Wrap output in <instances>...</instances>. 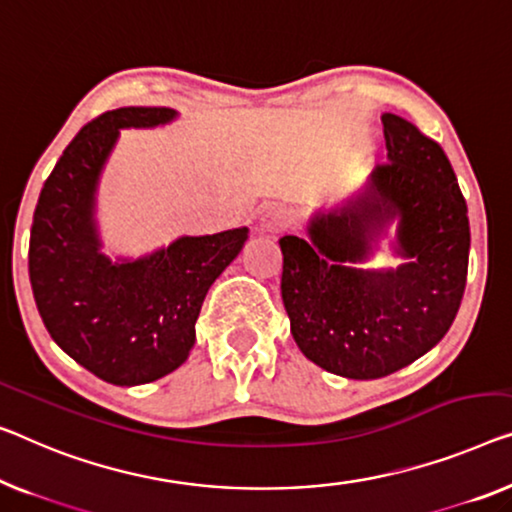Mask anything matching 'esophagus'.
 <instances>
[{
    "instance_id": "34e87169",
    "label": "esophagus",
    "mask_w": 512,
    "mask_h": 512,
    "mask_svg": "<svg viewBox=\"0 0 512 512\" xmlns=\"http://www.w3.org/2000/svg\"><path fill=\"white\" fill-rule=\"evenodd\" d=\"M259 225H262V230L266 232H278L282 227H287V216L280 209H266Z\"/></svg>"
}]
</instances>
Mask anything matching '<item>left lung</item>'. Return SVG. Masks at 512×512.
<instances>
[{
  "label": "left lung",
  "mask_w": 512,
  "mask_h": 512,
  "mask_svg": "<svg viewBox=\"0 0 512 512\" xmlns=\"http://www.w3.org/2000/svg\"><path fill=\"white\" fill-rule=\"evenodd\" d=\"M388 156L370 186L319 211L310 241L282 236V303L305 358L347 379H379L414 363L451 329L469 266L467 202L451 160L398 114H381ZM398 215V272L347 267Z\"/></svg>",
  "instance_id": "obj_1"
}]
</instances>
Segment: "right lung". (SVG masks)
I'll use <instances>...</instances> for the list:
<instances>
[{"label": "right lung", "instance_id": "right-lung-1", "mask_svg": "<svg viewBox=\"0 0 512 512\" xmlns=\"http://www.w3.org/2000/svg\"><path fill=\"white\" fill-rule=\"evenodd\" d=\"M170 119V108H119L89 121L45 179L34 211L29 280L38 315L73 361L114 386L149 384L186 361L204 296L248 239V227L181 236L126 264L98 253L94 193L119 128Z\"/></svg>", "mask_w": 512, "mask_h": 512}]
</instances>
